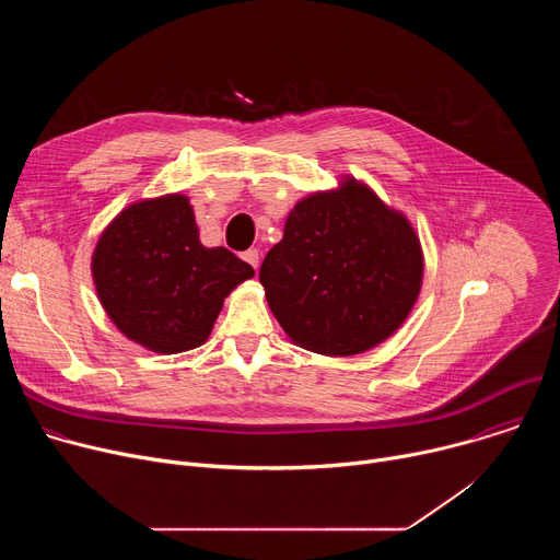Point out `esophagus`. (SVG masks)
I'll return each mask as SVG.
<instances>
[{
  "mask_svg": "<svg viewBox=\"0 0 560 560\" xmlns=\"http://www.w3.org/2000/svg\"><path fill=\"white\" fill-rule=\"evenodd\" d=\"M242 257H244V261H248V264H250V266L257 270V266H259V250H257V248H250V250H246Z\"/></svg>",
  "mask_w": 560,
  "mask_h": 560,
  "instance_id": "esophagus-1",
  "label": "esophagus"
}]
</instances>
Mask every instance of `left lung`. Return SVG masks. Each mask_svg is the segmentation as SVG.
I'll list each match as a JSON object with an SVG mask.
<instances>
[{"instance_id":"left-lung-1","label":"left lung","mask_w":560,"mask_h":560,"mask_svg":"<svg viewBox=\"0 0 560 560\" xmlns=\"http://www.w3.org/2000/svg\"><path fill=\"white\" fill-rule=\"evenodd\" d=\"M421 279L423 255L408 219L354 179L299 201L259 270L285 335L330 357L387 339L410 314Z\"/></svg>"}]
</instances>
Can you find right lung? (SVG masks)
<instances>
[{
  "mask_svg": "<svg viewBox=\"0 0 560 560\" xmlns=\"http://www.w3.org/2000/svg\"><path fill=\"white\" fill-rule=\"evenodd\" d=\"M253 275L230 250L201 246L184 195L128 206L93 255V279L113 324L159 354L201 346L223 299Z\"/></svg>",
  "mask_w": 560,
  "mask_h": 560,
  "instance_id": "1",
  "label": "right lung"
}]
</instances>
